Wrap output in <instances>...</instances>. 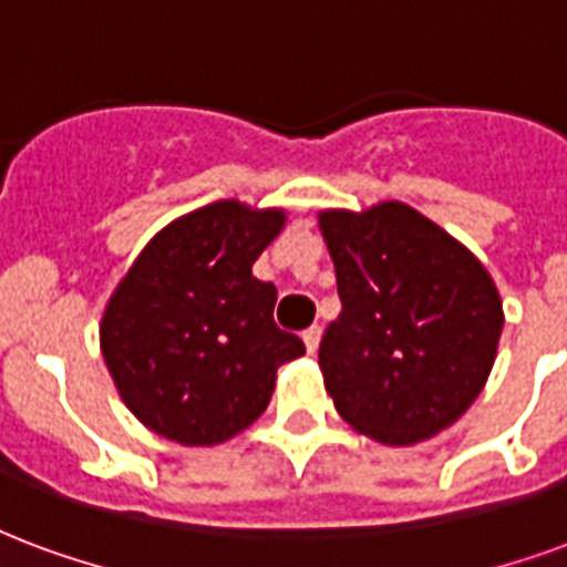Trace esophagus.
Instances as JSON below:
<instances>
[{
  "mask_svg": "<svg viewBox=\"0 0 567 567\" xmlns=\"http://www.w3.org/2000/svg\"><path fill=\"white\" fill-rule=\"evenodd\" d=\"M303 342H306V351H309V354H316L318 346H321V327H309V330H303Z\"/></svg>",
  "mask_w": 567,
  "mask_h": 567,
  "instance_id": "esophagus-1",
  "label": "esophagus"
}]
</instances>
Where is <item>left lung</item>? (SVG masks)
<instances>
[{
    "mask_svg": "<svg viewBox=\"0 0 567 567\" xmlns=\"http://www.w3.org/2000/svg\"><path fill=\"white\" fill-rule=\"evenodd\" d=\"M342 312L318 367L348 426L381 444L433 439L468 412L505 327L493 276L409 204L321 209Z\"/></svg>",
    "mask_w": 567,
    "mask_h": 567,
    "instance_id": "8db88e82",
    "label": "left lung"
}]
</instances>
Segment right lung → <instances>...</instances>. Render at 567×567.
<instances>
[{
	"mask_svg": "<svg viewBox=\"0 0 567 567\" xmlns=\"http://www.w3.org/2000/svg\"><path fill=\"white\" fill-rule=\"evenodd\" d=\"M288 213L216 200L146 243L104 306L102 354L128 412L186 447L243 433L267 409L276 369L306 354L272 321L276 285L251 276Z\"/></svg>",
	"mask_w": 567,
	"mask_h": 567,
	"instance_id": "right-lung-1",
	"label": "right lung"
}]
</instances>
